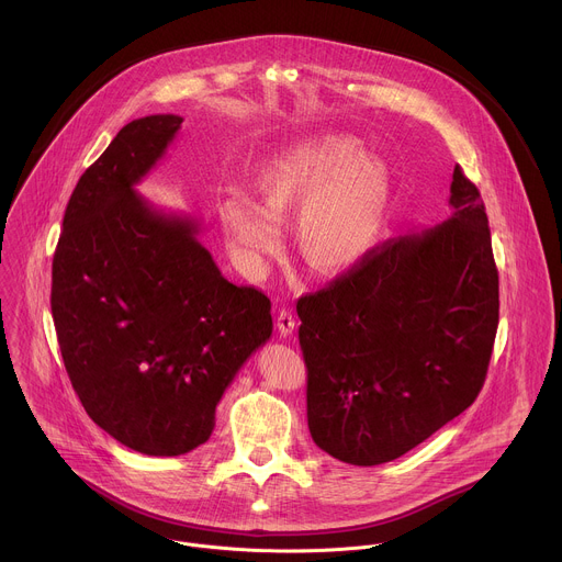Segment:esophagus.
Here are the masks:
<instances>
[{
	"mask_svg": "<svg viewBox=\"0 0 562 562\" xmlns=\"http://www.w3.org/2000/svg\"><path fill=\"white\" fill-rule=\"evenodd\" d=\"M293 329H295V317H293L291 308L282 306V308L278 311V331H280V336L286 338V336L293 334Z\"/></svg>",
	"mask_w": 562,
	"mask_h": 562,
	"instance_id": "esophagus-1",
	"label": "esophagus"
}]
</instances>
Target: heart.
<instances>
[{
	"mask_svg": "<svg viewBox=\"0 0 562 562\" xmlns=\"http://www.w3.org/2000/svg\"><path fill=\"white\" fill-rule=\"evenodd\" d=\"M256 202L226 195L217 217L249 276H260L284 249L282 224L295 212V245L313 271L342 276L378 245L386 224L393 176L386 159L349 133H315L267 159L251 180Z\"/></svg>",
	"mask_w": 562,
	"mask_h": 562,
	"instance_id": "heart-1",
	"label": "heart"
}]
</instances>
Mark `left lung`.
Here are the masks:
<instances>
[{
	"mask_svg": "<svg viewBox=\"0 0 562 562\" xmlns=\"http://www.w3.org/2000/svg\"><path fill=\"white\" fill-rule=\"evenodd\" d=\"M451 215L386 239L297 300L306 418L329 456L395 460L471 407L498 329V269L483 198L453 169Z\"/></svg>",
	"mask_w": 562,
	"mask_h": 562,
	"instance_id": "8db88e82",
	"label": "left lung"
}]
</instances>
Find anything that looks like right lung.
Here are the masks:
<instances>
[{
	"label": "right lung",
	"mask_w": 562,
	"mask_h": 562,
	"mask_svg": "<svg viewBox=\"0 0 562 562\" xmlns=\"http://www.w3.org/2000/svg\"><path fill=\"white\" fill-rule=\"evenodd\" d=\"M182 122L148 115L115 135L79 178L53 256L50 311L72 389L98 427L146 456L204 445L222 393L273 331L271 300L220 273L200 222L135 191Z\"/></svg>",
	"instance_id": "1"
}]
</instances>
